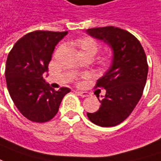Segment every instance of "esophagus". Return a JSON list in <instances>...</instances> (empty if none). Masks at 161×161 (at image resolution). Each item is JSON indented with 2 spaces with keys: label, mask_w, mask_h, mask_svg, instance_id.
<instances>
[{
  "label": "esophagus",
  "mask_w": 161,
  "mask_h": 161,
  "mask_svg": "<svg viewBox=\"0 0 161 161\" xmlns=\"http://www.w3.org/2000/svg\"><path fill=\"white\" fill-rule=\"evenodd\" d=\"M77 95L82 97H88V95H87L86 93H85V92H77Z\"/></svg>",
  "instance_id": "esophagus-1"
}]
</instances>
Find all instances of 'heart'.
Here are the masks:
<instances>
[{"label":"heart","instance_id":"obj_1","mask_svg":"<svg viewBox=\"0 0 161 161\" xmlns=\"http://www.w3.org/2000/svg\"><path fill=\"white\" fill-rule=\"evenodd\" d=\"M75 44L76 47L79 49V54H85V53H90L93 56L96 54V53L98 50V44L97 43L89 37H84L76 40L75 42ZM108 60L104 59L101 61L102 65H107L108 64Z\"/></svg>","mask_w":161,"mask_h":161}]
</instances>
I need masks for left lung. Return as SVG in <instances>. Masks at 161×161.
<instances>
[{
    "instance_id": "left-lung-1",
    "label": "left lung",
    "mask_w": 161,
    "mask_h": 161,
    "mask_svg": "<svg viewBox=\"0 0 161 161\" xmlns=\"http://www.w3.org/2000/svg\"><path fill=\"white\" fill-rule=\"evenodd\" d=\"M86 33L104 41L113 51L109 69L96 85L105 88L106 95L98 98L99 109L87 117L100 127H115L131 114L142 96L148 72L146 53L133 34L118 27L91 28Z\"/></svg>"
}]
</instances>
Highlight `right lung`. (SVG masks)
<instances>
[{
	"mask_svg": "<svg viewBox=\"0 0 161 161\" xmlns=\"http://www.w3.org/2000/svg\"><path fill=\"white\" fill-rule=\"evenodd\" d=\"M66 34L34 31L19 39L8 54L5 77L9 94L23 116L33 122L51 120L70 92L68 87L55 91L43 78L55 45Z\"/></svg>",
	"mask_w": 161,
	"mask_h": 161,
	"instance_id": "add662e5",
	"label": "right lung"
}]
</instances>
